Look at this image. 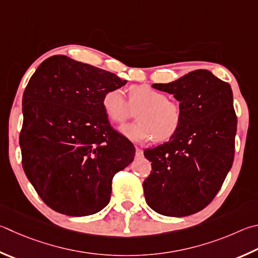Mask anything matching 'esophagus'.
I'll list each match as a JSON object with an SVG mask.
<instances>
[{
	"label": "esophagus",
	"mask_w": 258,
	"mask_h": 258,
	"mask_svg": "<svg viewBox=\"0 0 258 258\" xmlns=\"http://www.w3.org/2000/svg\"><path fill=\"white\" fill-rule=\"evenodd\" d=\"M135 156L137 157H142L143 156V151L140 148H137V150H135Z\"/></svg>",
	"instance_id": "1"
}]
</instances>
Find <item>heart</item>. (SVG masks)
Returning a JSON list of instances; mask_svg holds the SVG:
<instances>
[{
    "label": "heart",
    "instance_id": "b5f03b06",
    "mask_svg": "<svg viewBox=\"0 0 258 258\" xmlns=\"http://www.w3.org/2000/svg\"><path fill=\"white\" fill-rule=\"evenodd\" d=\"M108 119L120 124L137 110L138 121L121 126L120 133L132 142L143 143L154 138L158 142L167 141L179 131L182 109L177 101L168 99L165 92L148 86L135 84L128 89V101L120 89L106 91L101 100Z\"/></svg>",
    "mask_w": 258,
    "mask_h": 258
}]
</instances>
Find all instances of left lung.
<instances>
[{
  "label": "left lung",
  "mask_w": 258,
  "mask_h": 258,
  "mask_svg": "<svg viewBox=\"0 0 258 258\" xmlns=\"http://www.w3.org/2000/svg\"><path fill=\"white\" fill-rule=\"evenodd\" d=\"M152 87L174 95L184 117L169 141L144 150L152 167L143 181L144 198L159 214L186 217L212 202L231 169L237 132L232 90L208 70Z\"/></svg>",
  "instance_id": "obj_1"
}]
</instances>
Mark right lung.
Segmentation results:
<instances>
[{
	"label": "right lung",
	"mask_w": 258,
	"mask_h": 258,
	"mask_svg": "<svg viewBox=\"0 0 258 258\" xmlns=\"http://www.w3.org/2000/svg\"><path fill=\"white\" fill-rule=\"evenodd\" d=\"M116 74L64 55L41 63L22 98V167L46 205L70 217L95 214L109 203L116 172L135 148L110 126L105 92L126 84Z\"/></svg>",
	"instance_id": "add662e5"
}]
</instances>
